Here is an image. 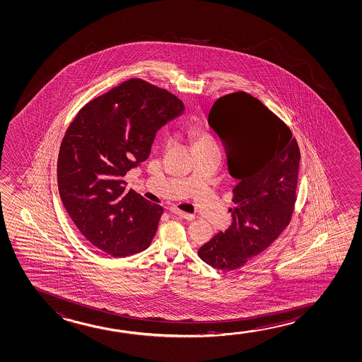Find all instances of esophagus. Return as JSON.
Masks as SVG:
<instances>
[{
	"label": "esophagus",
	"mask_w": 362,
	"mask_h": 362,
	"mask_svg": "<svg viewBox=\"0 0 362 362\" xmlns=\"http://www.w3.org/2000/svg\"><path fill=\"white\" fill-rule=\"evenodd\" d=\"M171 212L175 214V215H177V216L182 217V218H186V220H194V215H191V214H187V212H184V211L177 210V209H171Z\"/></svg>",
	"instance_id": "obj_1"
}]
</instances>
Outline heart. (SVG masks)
I'll return each mask as SVG.
<instances>
[{
  "label": "heart",
  "mask_w": 362,
  "mask_h": 362,
  "mask_svg": "<svg viewBox=\"0 0 362 362\" xmlns=\"http://www.w3.org/2000/svg\"><path fill=\"white\" fill-rule=\"evenodd\" d=\"M194 147H201V146L216 145L215 140L211 136L202 134V132H196L192 135Z\"/></svg>",
  "instance_id": "heart-1"
}]
</instances>
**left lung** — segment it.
Listing matches in <instances>:
<instances>
[{"label": "left lung", "mask_w": 362, "mask_h": 362, "mask_svg": "<svg viewBox=\"0 0 362 362\" xmlns=\"http://www.w3.org/2000/svg\"><path fill=\"white\" fill-rule=\"evenodd\" d=\"M209 124L226 147L232 189L231 226L201 246L218 270H238L264 252L291 221L300 150L287 124L259 100L238 91L211 108Z\"/></svg>", "instance_id": "left-lung-1"}]
</instances>
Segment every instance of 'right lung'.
Here are the masks:
<instances>
[{"instance_id": "add662e5", "label": "right lung", "mask_w": 362, "mask_h": 362, "mask_svg": "<svg viewBox=\"0 0 362 362\" xmlns=\"http://www.w3.org/2000/svg\"><path fill=\"white\" fill-rule=\"evenodd\" d=\"M165 88L131 78L86 103L59 147V197L82 235L114 257L150 246L163 207L126 191L124 176L147 160L157 131L184 112Z\"/></svg>"}]
</instances>
